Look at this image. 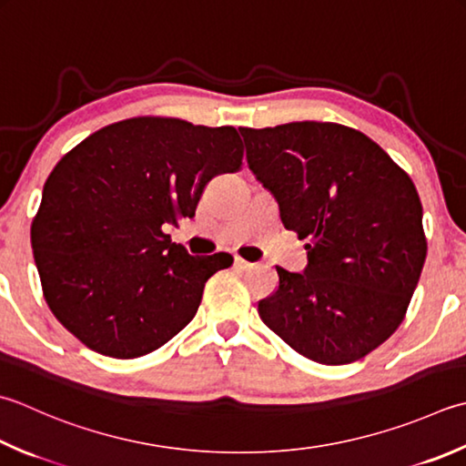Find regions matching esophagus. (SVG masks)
<instances>
[{
    "label": "esophagus",
    "instance_id": "1",
    "mask_svg": "<svg viewBox=\"0 0 466 466\" xmlns=\"http://www.w3.org/2000/svg\"><path fill=\"white\" fill-rule=\"evenodd\" d=\"M234 267H236V268H240V270H246V268H250V267H252V262L244 260V258H240V257H236V258H234Z\"/></svg>",
    "mask_w": 466,
    "mask_h": 466
}]
</instances>
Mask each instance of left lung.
Returning a JSON list of instances; mask_svg holds the SVG:
<instances>
[{
  "instance_id": "8db88e82",
  "label": "left lung",
  "mask_w": 466,
  "mask_h": 466,
  "mask_svg": "<svg viewBox=\"0 0 466 466\" xmlns=\"http://www.w3.org/2000/svg\"><path fill=\"white\" fill-rule=\"evenodd\" d=\"M238 131L280 222L307 238L305 270L277 267L260 319L307 360L363 358L402 323L426 260L412 179L370 137L337 123Z\"/></svg>"
}]
</instances>
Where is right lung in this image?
Returning <instances> with one entry per match:
<instances>
[{"mask_svg": "<svg viewBox=\"0 0 466 466\" xmlns=\"http://www.w3.org/2000/svg\"><path fill=\"white\" fill-rule=\"evenodd\" d=\"M234 127L137 116L76 145L46 179L32 250L54 317L96 353L141 358L196 317L232 254L191 257L166 234L206 184L240 167Z\"/></svg>", "mask_w": 466, "mask_h": 466, "instance_id": "add662e5", "label": "right lung"}]
</instances>
